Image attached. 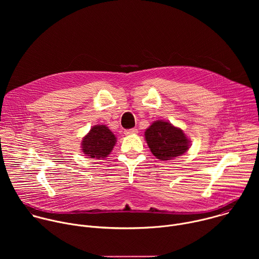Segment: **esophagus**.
<instances>
[{"mask_svg": "<svg viewBox=\"0 0 259 259\" xmlns=\"http://www.w3.org/2000/svg\"><path fill=\"white\" fill-rule=\"evenodd\" d=\"M137 132H138V130H137L136 128L127 129V130H125V131H124V133H125L126 135H129V134H135V133H137Z\"/></svg>", "mask_w": 259, "mask_h": 259, "instance_id": "34e87169", "label": "esophagus"}]
</instances>
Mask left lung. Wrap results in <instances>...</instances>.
I'll return each mask as SVG.
<instances>
[{"instance_id": "obj_1", "label": "left lung", "mask_w": 259, "mask_h": 259, "mask_svg": "<svg viewBox=\"0 0 259 259\" xmlns=\"http://www.w3.org/2000/svg\"><path fill=\"white\" fill-rule=\"evenodd\" d=\"M145 140L153 155L161 161L183 155L190 146V141L181 129L164 121H156L145 130Z\"/></svg>"}]
</instances>
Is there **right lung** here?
<instances>
[{
    "label": "right lung",
    "mask_w": 259,
    "mask_h": 259,
    "mask_svg": "<svg viewBox=\"0 0 259 259\" xmlns=\"http://www.w3.org/2000/svg\"><path fill=\"white\" fill-rule=\"evenodd\" d=\"M116 144V137L113 132L104 126H94L83 138L82 151L90 158H105L112 152Z\"/></svg>",
    "instance_id": "add662e5"
}]
</instances>
